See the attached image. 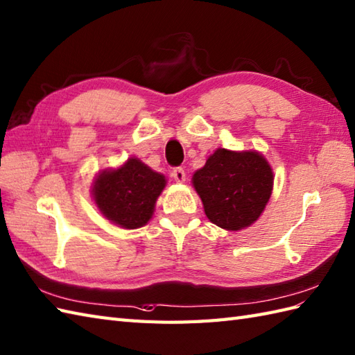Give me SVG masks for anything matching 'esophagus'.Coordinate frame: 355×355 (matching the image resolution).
<instances>
[{
    "label": "esophagus",
    "mask_w": 355,
    "mask_h": 355,
    "mask_svg": "<svg viewBox=\"0 0 355 355\" xmlns=\"http://www.w3.org/2000/svg\"><path fill=\"white\" fill-rule=\"evenodd\" d=\"M172 178H174L177 183H183V181L186 180V172L183 168H174L172 169Z\"/></svg>",
    "instance_id": "34e87169"
}]
</instances>
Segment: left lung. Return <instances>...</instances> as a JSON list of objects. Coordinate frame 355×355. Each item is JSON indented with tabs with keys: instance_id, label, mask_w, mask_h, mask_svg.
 <instances>
[{
	"instance_id": "8db88e82",
	"label": "left lung",
	"mask_w": 355,
	"mask_h": 355,
	"mask_svg": "<svg viewBox=\"0 0 355 355\" xmlns=\"http://www.w3.org/2000/svg\"><path fill=\"white\" fill-rule=\"evenodd\" d=\"M192 184L213 224L239 232L254 224L265 210L274 187V172L257 151L218 148L195 172Z\"/></svg>"
}]
</instances>
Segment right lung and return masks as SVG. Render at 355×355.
<instances>
[{
    "label": "right lung",
    "mask_w": 355,
    "mask_h": 355,
    "mask_svg": "<svg viewBox=\"0 0 355 355\" xmlns=\"http://www.w3.org/2000/svg\"><path fill=\"white\" fill-rule=\"evenodd\" d=\"M166 186V178L136 157L118 169L96 175L92 196L103 215L122 228L135 230L153 218L155 201Z\"/></svg>",
    "instance_id": "right-lung-1"
}]
</instances>
